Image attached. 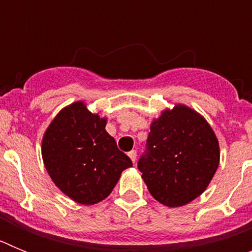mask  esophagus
Listing matches in <instances>:
<instances>
[{"instance_id": "obj_1", "label": "esophagus", "mask_w": 252, "mask_h": 252, "mask_svg": "<svg viewBox=\"0 0 252 252\" xmlns=\"http://www.w3.org/2000/svg\"><path fill=\"white\" fill-rule=\"evenodd\" d=\"M128 157H130V159L132 160V162L136 161V151L131 150L130 153H128Z\"/></svg>"}]
</instances>
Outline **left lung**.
I'll use <instances>...</instances> for the list:
<instances>
[{"mask_svg": "<svg viewBox=\"0 0 252 252\" xmlns=\"http://www.w3.org/2000/svg\"><path fill=\"white\" fill-rule=\"evenodd\" d=\"M218 161L220 146L211 126L197 112L178 104L151 124L137 168L157 201L179 207L204 192Z\"/></svg>", "mask_w": 252, "mask_h": 252, "instance_id": "8db88e82", "label": "left lung"}]
</instances>
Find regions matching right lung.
<instances>
[{"instance_id":"right-lung-1","label":"right lung","mask_w":252,"mask_h":252,"mask_svg":"<svg viewBox=\"0 0 252 252\" xmlns=\"http://www.w3.org/2000/svg\"><path fill=\"white\" fill-rule=\"evenodd\" d=\"M104 127L106 120L77 102L60 111L44 135L46 170L58 188L78 203L103 201L122 171L132 166Z\"/></svg>"}]
</instances>
